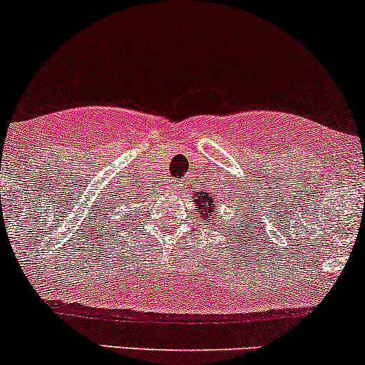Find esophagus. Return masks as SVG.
Masks as SVG:
<instances>
[{
	"instance_id": "34e87169",
	"label": "esophagus",
	"mask_w": 365,
	"mask_h": 365,
	"mask_svg": "<svg viewBox=\"0 0 365 365\" xmlns=\"http://www.w3.org/2000/svg\"><path fill=\"white\" fill-rule=\"evenodd\" d=\"M171 189L180 190V189H182V182H173V183H171Z\"/></svg>"
}]
</instances>
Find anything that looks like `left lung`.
<instances>
[{
  "label": "left lung",
  "instance_id": "left-lung-1",
  "mask_svg": "<svg viewBox=\"0 0 365 365\" xmlns=\"http://www.w3.org/2000/svg\"><path fill=\"white\" fill-rule=\"evenodd\" d=\"M194 202L197 204V207H199L197 215L201 216V218L206 220V223H207V220H213V223H211V225L220 227L218 218H216L218 215H216V197H215V194H210V192H206V190L195 192ZM227 230H228V228H227Z\"/></svg>",
  "mask_w": 365,
  "mask_h": 365
}]
</instances>
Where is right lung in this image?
Masks as SVG:
<instances>
[{
    "instance_id": "right-lung-1",
    "label": "right lung",
    "mask_w": 365,
    "mask_h": 365,
    "mask_svg": "<svg viewBox=\"0 0 365 365\" xmlns=\"http://www.w3.org/2000/svg\"><path fill=\"white\" fill-rule=\"evenodd\" d=\"M142 201H145V197H143V192H137V194H130V195H128V199H126L128 210H133V207H130V206H135V204H138V202H142ZM123 204H124V197H123ZM123 220H124V216H123V218H119V222H123Z\"/></svg>"
}]
</instances>
